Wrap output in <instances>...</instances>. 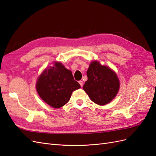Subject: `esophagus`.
Returning <instances> with one entry per match:
<instances>
[{
    "label": "esophagus",
    "instance_id": "obj_1",
    "mask_svg": "<svg viewBox=\"0 0 156 156\" xmlns=\"http://www.w3.org/2000/svg\"><path fill=\"white\" fill-rule=\"evenodd\" d=\"M79 83L80 84V85H81V87H83V82L82 81H79Z\"/></svg>",
    "mask_w": 156,
    "mask_h": 156
}]
</instances>
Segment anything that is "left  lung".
<instances>
[{"label":"left lung","mask_w":156,"mask_h":156,"mask_svg":"<svg viewBox=\"0 0 156 156\" xmlns=\"http://www.w3.org/2000/svg\"><path fill=\"white\" fill-rule=\"evenodd\" d=\"M87 75L88 80L83 89L93 102L104 105L116 96L120 83L116 74L111 68L101 66L98 61H93Z\"/></svg>","instance_id":"obj_1"}]
</instances>
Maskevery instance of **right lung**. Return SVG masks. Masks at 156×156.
I'll use <instances>...</instances> for the list:
<instances>
[{
	"label": "right lung",
	"instance_id": "obj_1",
	"mask_svg": "<svg viewBox=\"0 0 156 156\" xmlns=\"http://www.w3.org/2000/svg\"><path fill=\"white\" fill-rule=\"evenodd\" d=\"M81 86L74 80L72 73L62 63L55 62L53 67L44 70L36 83V90L41 98L54 108L67 103L71 95Z\"/></svg>",
	"mask_w": 156,
	"mask_h": 156
}]
</instances>
